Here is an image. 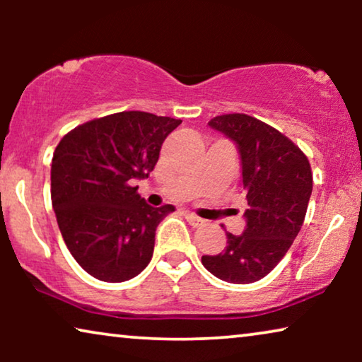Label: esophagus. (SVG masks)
I'll use <instances>...</instances> for the list:
<instances>
[{"mask_svg": "<svg viewBox=\"0 0 362 362\" xmlns=\"http://www.w3.org/2000/svg\"><path fill=\"white\" fill-rule=\"evenodd\" d=\"M185 217H186V221L189 222V224H191L192 227H199V226L204 224V219H201V217H199V216H196L194 212L185 211Z\"/></svg>", "mask_w": 362, "mask_h": 362, "instance_id": "obj_1", "label": "esophagus"}]
</instances>
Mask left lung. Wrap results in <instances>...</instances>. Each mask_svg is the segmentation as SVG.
Listing matches in <instances>:
<instances>
[{
  "mask_svg": "<svg viewBox=\"0 0 362 362\" xmlns=\"http://www.w3.org/2000/svg\"><path fill=\"white\" fill-rule=\"evenodd\" d=\"M209 127L235 143L249 209L244 232H227L226 249L201 262L217 279L254 284L284 259L303 226L313 191L311 166L293 141L245 113L214 117Z\"/></svg>",
  "mask_w": 362,
  "mask_h": 362,
  "instance_id": "1",
  "label": "left lung"
}]
</instances>
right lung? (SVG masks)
<instances>
[{
  "mask_svg": "<svg viewBox=\"0 0 362 362\" xmlns=\"http://www.w3.org/2000/svg\"><path fill=\"white\" fill-rule=\"evenodd\" d=\"M180 123L120 112L78 125L59 141L52 207L69 252L97 280H130L150 264L156 227L175 206L151 207L133 185L153 171L163 141Z\"/></svg>",
  "mask_w": 362,
  "mask_h": 362,
  "instance_id": "obj_1",
  "label": "right lung"
}]
</instances>
